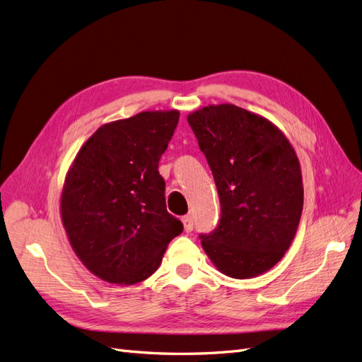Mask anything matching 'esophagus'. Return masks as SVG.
I'll use <instances>...</instances> for the list:
<instances>
[{"label": "esophagus", "instance_id": "1", "mask_svg": "<svg viewBox=\"0 0 362 362\" xmlns=\"http://www.w3.org/2000/svg\"><path fill=\"white\" fill-rule=\"evenodd\" d=\"M182 225H184V231L185 233H190L192 231V229H193V218H192L190 214L182 217Z\"/></svg>", "mask_w": 362, "mask_h": 362}]
</instances>
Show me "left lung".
<instances>
[{
	"label": "left lung",
	"instance_id": "8db88e82",
	"mask_svg": "<svg viewBox=\"0 0 362 362\" xmlns=\"http://www.w3.org/2000/svg\"><path fill=\"white\" fill-rule=\"evenodd\" d=\"M210 164L221 222L202 247L216 269L235 279L262 275L286 255L303 208L300 163L282 131L234 104L187 116Z\"/></svg>",
	"mask_w": 362,
	"mask_h": 362
}]
</instances>
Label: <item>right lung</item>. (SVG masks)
<instances>
[{"instance_id": "obj_1", "label": "right lung", "mask_w": 362, "mask_h": 362, "mask_svg": "<svg viewBox=\"0 0 362 362\" xmlns=\"http://www.w3.org/2000/svg\"><path fill=\"white\" fill-rule=\"evenodd\" d=\"M178 119V110H152L104 124L71 164L62 223L75 255L103 281L134 286L148 279L182 233L180 218L166 210L158 172Z\"/></svg>"}]
</instances>
